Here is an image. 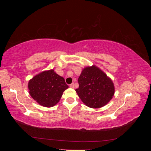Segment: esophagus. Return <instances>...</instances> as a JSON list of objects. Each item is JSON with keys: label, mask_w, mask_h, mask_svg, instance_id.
I'll return each mask as SVG.
<instances>
[{"label": "esophagus", "mask_w": 151, "mask_h": 151, "mask_svg": "<svg viewBox=\"0 0 151 151\" xmlns=\"http://www.w3.org/2000/svg\"><path fill=\"white\" fill-rule=\"evenodd\" d=\"M70 88H74V83H72L71 84H70Z\"/></svg>", "instance_id": "esophagus-1"}]
</instances>
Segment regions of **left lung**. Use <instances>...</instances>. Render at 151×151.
Returning a JSON list of instances; mask_svg holds the SVG:
<instances>
[{"label": "left lung", "instance_id": "obj_1", "mask_svg": "<svg viewBox=\"0 0 151 151\" xmlns=\"http://www.w3.org/2000/svg\"><path fill=\"white\" fill-rule=\"evenodd\" d=\"M79 88L76 91L87 106L99 108L105 106L115 94L111 79L96 65L86 67L78 79Z\"/></svg>", "mask_w": 151, "mask_h": 151}]
</instances>
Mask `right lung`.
Listing matches in <instances>:
<instances>
[{
    "label": "right lung",
    "instance_id": "add662e5",
    "mask_svg": "<svg viewBox=\"0 0 151 151\" xmlns=\"http://www.w3.org/2000/svg\"><path fill=\"white\" fill-rule=\"evenodd\" d=\"M68 88L65 79L53 69L40 73L28 83L29 93L32 98L39 104L48 108L57 104L63 91Z\"/></svg>",
    "mask_w": 151,
    "mask_h": 151
}]
</instances>
